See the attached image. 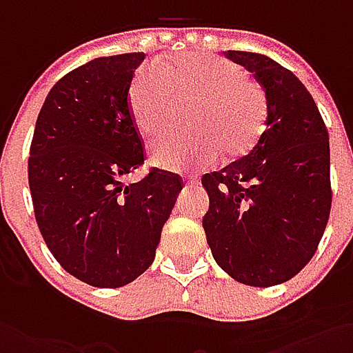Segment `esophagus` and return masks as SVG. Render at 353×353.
Returning <instances> with one entry per match:
<instances>
[{
	"label": "esophagus",
	"instance_id": "34e87169",
	"mask_svg": "<svg viewBox=\"0 0 353 353\" xmlns=\"http://www.w3.org/2000/svg\"><path fill=\"white\" fill-rule=\"evenodd\" d=\"M184 181H186V184H190V186H194V184H198L196 176H188V179H184Z\"/></svg>",
	"mask_w": 353,
	"mask_h": 353
}]
</instances>
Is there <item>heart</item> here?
Segmentation results:
<instances>
[{
	"label": "heart",
	"mask_w": 353,
	"mask_h": 353,
	"mask_svg": "<svg viewBox=\"0 0 353 353\" xmlns=\"http://www.w3.org/2000/svg\"><path fill=\"white\" fill-rule=\"evenodd\" d=\"M179 100H200L190 117L188 137H163L153 143V163L169 170H190L248 155L263 135L269 116L265 90L236 62L208 52H179L157 66L135 70L129 84V112L145 137L170 128Z\"/></svg>",
	"instance_id": "obj_1"
}]
</instances>
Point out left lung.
Listing matches in <instances>:
<instances>
[{
  "mask_svg": "<svg viewBox=\"0 0 353 353\" xmlns=\"http://www.w3.org/2000/svg\"><path fill=\"white\" fill-rule=\"evenodd\" d=\"M263 86L269 116L250 153L202 176V218L216 263L250 287H273L303 271L330 218L328 129L305 84L269 57L228 50Z\"/></svg>",
  "mask_w": 353,
  "mask_h": 353,
  "instance_id": "1",
  "label": "left lung"
}]
</instances>
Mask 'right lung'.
Returning a JSON list of instances; mask_svg holds the SVG:
<instances>
[{
	"label": "right lung",
	"mask_w": 353,
	"mask_h": 353,
	"mask_svg": "<svg viewBox=\"0 0 353 353\" xmlns=\"http://www.w3.org/2000/svg\"><path fill=\"white\" fill-rule=\"evenodd\" d=\"M143 52L102 57L62 76L43 103L29 149V188L41 236L72 277L123 287L155 259L183 179L145 163L129 112V84Z\"/></svg>",
	"instance_id": "right-lung-1"
}]
</instances>
